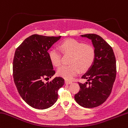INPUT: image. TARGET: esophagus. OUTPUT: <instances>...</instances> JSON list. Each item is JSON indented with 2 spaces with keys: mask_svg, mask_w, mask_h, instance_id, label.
Returning <instances> with one entry per match:
<instances>
[{
  "mask_svg": "<svg viewBox=\"0 0 128 128\" xmlns=\"http://www.w3.org/2000/svg\"><path fill=\"white\" fill-rule=\"evenodd\" d=\"M72 82L71 81H68V80H65V84H70L72 83Z\"/></svg>",
  "mask_w": 128,
  "mask_h": 128,
  "instance_id": "esophagus-1",
  "label": "esophagus"
}]
</instances>
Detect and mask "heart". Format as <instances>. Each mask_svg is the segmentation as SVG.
<instances>
[{"label": "heart", "instance_id": "b5f03b06", "mask_svg": "<svg viewBox=\"0 0 128 128\" xmlns=\"http://www.w3.org/2000/svg\"><path fill=\"white\" fill-rule=\"evenodd\" d=\"M60 49L64 55H71L68 65H64L57 71L58 74L66 80H72L80 70L86 72L94 64L96 57L95 48L90 45L80 42L75 39H67L60 44ZM49 58L55 66L62 64V54L57 48L50 50Z\"/></svg>", "mask_w": 128, "mask_h": 128}]
</instances>
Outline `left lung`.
Masks as SVG:
<instances>
[{
	"label": "left lung",
	"mask_w": 128,
	"mask_h": 128,
	"mask_svg": "<svg viewBox=\"0 0 128 128\" xmlns=\"http://www.w3.org/2000/svg\"><path fill=\"white\" fill-rule=\"evenodd\" d=\"M81 36L92 40L96 57L92 66L82 76L88 82H78L80 89L74 99L83 107L94 108L103 104L111 93L116 75V58L111 46L100 36L87 34Z\"/></svg>",
	"instance_id": "1"
}]
</instances>
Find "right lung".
Returning a JSON list of instances; mask_svg holds the SVG:
<instances>
[{
	"label": "right lung",
	"instance_id": "1",
	"mask_svg": "<svg viewBox=\"0 0 128 128\" xmlns=\"http://www.w3.org/2000/svg\"><path fill=\"white\" fill-rule=\"evenodd\" d=\"M61 36H30L16 49L13 61L14 82L21 97L29 105L39 110L48 108L58 99V90L64 79L56 77L48 50Z\"/></svg>",
	"mask_w": 128,
	"mask_h": 128
}]
</instances>
